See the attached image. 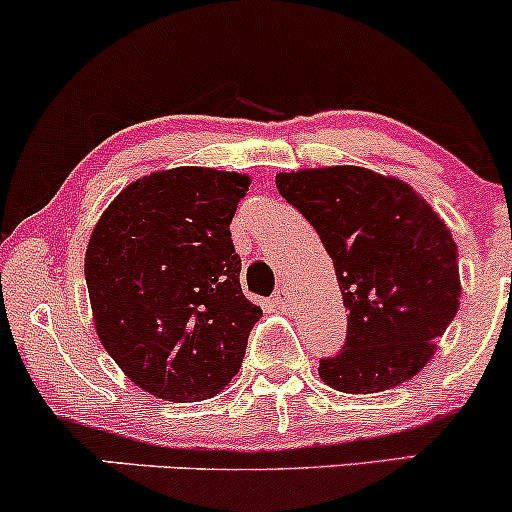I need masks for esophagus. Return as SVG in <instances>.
<instances>
[{
	"label": "esophagus",
	"mask_w": 512,
	"mask_h": 512,
	"mask_svg": "<svg viewBox=\"0 0 512 512\" xmlns=\"http://www.w3.org/2000/svg\"><path fill=\"white\" fill-rule=\"evenodd\" d=\"M274 305L281 310V313H286V315H291L293 310H296V308H293L291 293L286 291V289H281V291L274 293Z\"/></svg>",
	"instance_id": "esophagus-1"
}]
</instances>
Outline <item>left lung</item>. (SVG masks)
Wrapping results in <instances>:
<instances>
[{
  "label": "left lung",
  "mask_w": 512,
  "mask_h": 512,
  "mask_svg": "<svg viewBox=\"0 0 512 512\" xmlns=\"http://www.w3.org/2000/svg\"><path fill=\"white\" fill-rule=\"evenodd\" d=\"M276 190L317 231L349 308L342 354L317 368L322 383L349 395L407 383L460 308L450 228L409 182L361 166L279 173Z\"/></svg>",
  "instance_id": "left-lung-1"
}]
</instances>
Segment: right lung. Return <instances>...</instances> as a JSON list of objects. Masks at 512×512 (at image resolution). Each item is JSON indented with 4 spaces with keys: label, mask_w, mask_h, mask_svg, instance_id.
Segmentation results:
<instances>
[{
    "label": "right lung",
    "mask_w": 512,
    "mask_h": 512,
    "mask_svg": "<svg viewBox=\"0 0 512 512\" xmlns=\"http://www.w3.org/2000/svg\"><path fill=\"white\" fill-rule=\"evenodd\" d=\"M250 187L236 170L144 175L105 207L84 274L93 327L144 392L202 402L226 390L262 317L240 289L231 219Z\"/></svg>",
    "instance_id": "right-lung-1"
}]
</instances>
